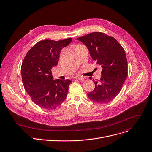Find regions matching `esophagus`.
I'll list each match as a JSON object with an SVG mask.
<instances>
[{
    "label": "esophagus",
    "instance_id": "obj_1",
    "mask_svg": "<svg viewBox=\"0 0 152 152\" xmlns=\"http://www.w3.org/2000/svg\"><path fill=\"white\" fill-rule=\"evenodd\" d=\"M75 79H79V80H83V79H84V77L83 76H75Z\"/></svg>",
    "mask_w": 152,
    "mask_h": 152
}]
</instances>
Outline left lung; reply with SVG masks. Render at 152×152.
I'll use <instances>...</instances> for the list:
<instances>
[{"mask_svg": "<svg viewBox=\"0 0 152 152\" xmlns=\"http://www.w3.org/2000/svg\"><path fill=\"white\" fill-rule=\"evenodd\" d=\"M77 40L85 44L92 60L102 67V77L98 81L93 79L95 89L88 93V98L97 103L110 102L118 95L128 76L124 48L114 37L102 32H93Z\"/></svg>", "mask_w": 152, "mask_h": 152, "instance_id": "obj_1", "label": "left lung"}]
</instances>
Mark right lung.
Segmentation results:
<instances>
[{
    "label": "right lung",
    "instance_id": "obj_1",
    "mask_svg": "<svg viewBox=\"0 0 152 152\" xmlns=\"http://www.w3.org/2000/svg\"><path fill=\"white\" fill-rule=\"evenodd\" d=\"M72 40V38L41 40L24 57L21 69L24 89L33 102L43 109H56L67 96L72 81L54 80L51 69L58 64L61 50Z\"/></svg>",
    "mask_w": 152,
    "mask_h": 152
}]
</instances>
